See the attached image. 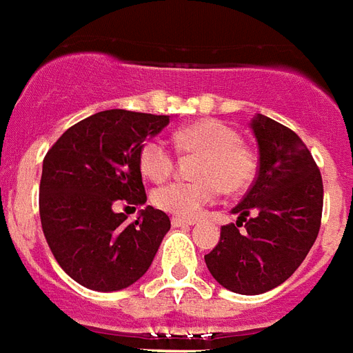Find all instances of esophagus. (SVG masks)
<instances>
[{
	"label": "esophagus",
	"instance_id": "esophagus-1",
	"mask_svg": "<svg viewBox=\"0 0 353 353\" xmlns=\"http://www.w3.org/2000/svg\"><path fill=\"white\" fill-rule=\"evenodd\" d=\"M172 226H174V228H181V226H194V221H190V219H181V216H172Z\"/></svg>",
	"mask_w": 353,
	"mask_h": 353
}]
</instances>
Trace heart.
I'll return each instance as SVG.
<instances>
[{"label":"heart","mask_w":353,"mask_h":353,"mask_svg":"<svg viewBox=\"0 0 353 353\" xmlns=\"http://www.w3.org/2000/svg\"><path fill=\"white\" fill-rule=\"evenodd\" d=\"M176 148L185 155H200L194 166L196 181H172L153 192L159 210L181 219H194L221 189L241 192L256 176V157L239 142L234 127L219 119H200L174 134ZM140 168L151 181H163L174 170V153L161 138H151L140 150Z\"/></svg>","instance_id":"obj_1"}]
</instances>
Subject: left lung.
I'll return each instance as SVG.
<instances>
[{
	"label": "left lung",
	"instance_id": "left-lung-1",
	"mask_svg": "<svg viewBox=\"0 0 353 353\" xmlns=\"http://www.w3.org/2000/svg\"><path fill=\"white\" fill-rule=\"evenodd\" d=\"M250 129L260 153L256 181L232 210L236 224L223 226L203 256L216 283L243 296L270 292L294 275L318 237L323 208L322 176L301 138L262 114Z\"/></svg>",
	"mask_w": 353,
	"mask_h": 353
}]
</instances>
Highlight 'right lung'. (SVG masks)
<instances>
[{"instance_id": "obj_1", "label": "right lung", "mask_w": 353, "mask_h": 353, "mask_svg": "<svg viewBox=\"0 0 353 353\" xmlns=\"http://www.w3.org/2000/svg\"><path fill=\"white\" fill-rule=\"evenodd\" d=\"M168 123L170 116L99 112L65 130L44 157V237L61 270L85 288L123 290L150 270L170 230L168 215L148 205L127 224L116 205L145 203L140 150Z\"/></svg>"}]
</instances>
